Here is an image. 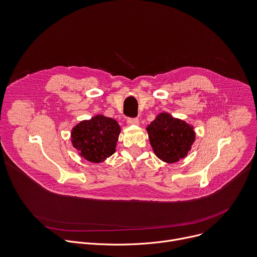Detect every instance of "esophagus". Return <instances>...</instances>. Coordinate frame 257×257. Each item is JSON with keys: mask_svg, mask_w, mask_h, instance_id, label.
I'll return each mask as SVG.
<instances>
[{"mask_svg": "<svg viewBox=\"0 0 257 257\" xmlns=\"http://www.w3.org/2000/svg\"><path fill=\"white\" fill-rule=\"evenodd\" d=\"M127 124L137 126V125H139V120H138V118H128L127 119Z\"/></svg>", "mask_w": 257, "mask_h": 257, "instance_id": "1", "label": "esophagus"}]
</instances>
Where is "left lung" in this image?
Instances as JSON below:
<instances>
[{"instance_id":"left-lung-1","label":"left lung","mask_w":257,"mask_h":257,"mask_svg":"<svg viewBox=\"0 0 257 257\" xmlns=\"http://www.w3.org/2000/svg\"><path fill=\"white\" fill-rule=\"evenodd\" d=\"M146 129L154 152L166 163H176L185 158L195 140L190 125L166 113L160 114Z\"/></svg>"}]
</instances>
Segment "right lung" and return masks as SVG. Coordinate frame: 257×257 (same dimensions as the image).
Segmentation results:
<instances>
[{"instance_id":"add662e5","label":"right lung","mask_w":257,"mask_h":257,"mask_svg":"<svg viewBox=\"0 0 257 257\" xmlns=\"http://www.w3.org/2000/svg\"><path fill=\"white\" fill-rule=\"evenodd\" d=\"M119 133L120 126L114 119L98 115L75 126L72 143L84 159L100 163L115 153Z\"/></svg>"}]
</instances>
